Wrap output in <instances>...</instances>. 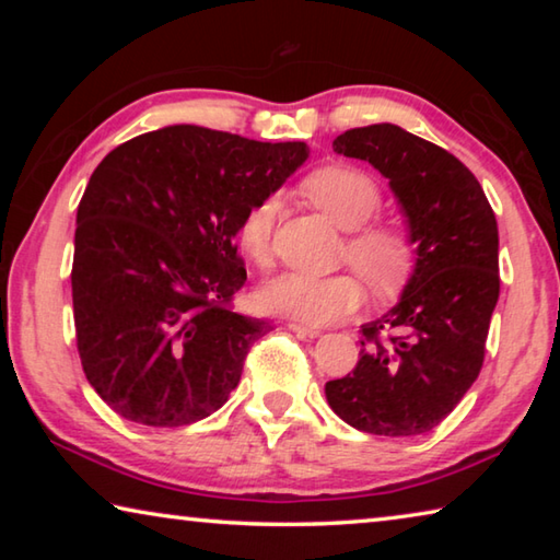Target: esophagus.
Returning a JSON list of instances; mask_svg holds the SVG:
<instances>
[{
  "label": "esophagus",
  "instance_id": "esophagus-1",
  "mask_svg": "<svg viewBox=\"0 0 560 560\" xmlns=\"http://www.w3.org/2000/svg\"><path fill=\"white\" fill-rule=\"evenodd\" d=\"M289 328L293 330V334H299V336H308V338H314V336H318V334H320V328H318V326L301 324V320H289Z\"/></svg>",
  "mask_w": 560,
  "mask_h": 560
}]
</instances>
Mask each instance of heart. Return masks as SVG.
I'll use <instances>...</instances> for the list:
<instances>
[{"label": "heart", "instance_id": "b5f03b06", "mask_svg": "<svg viewBox=\"0 0 560 560\" xmlns=\"http://www.w3.org/2000/svg\"><path fill=\"white\" fill-rule=\"evenodd\" d=\"M303 192L320 212L343 230H350L343 259L350 261L375 293L400 289L410 277L417 246L410 232L397 222H368L381 210L383 192L373 175L353 165H326L303 179ZM279 214V197L264 195L242 214L236 242L244 257L267 269L271 261V236ZM363 287L353 273L289 271L259 291V303L271 314L291 316L306 324H328L360 306Z\"/></svg>", "mask_w": 560, "mask_h": 560}]
</instances>
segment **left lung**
Masks as SVG:
<instances>
[{
    "label": "left lung",
    "mask_w": 560,
    "mask_h": 560,
    "mask_svg": "<svg viewBox=\"0 0 560 560\" xmlns=\"http://www.w3.org/2000/svg\"><path fill=\"white\" fill-rule=\"evenodd\" d=\"M334 150L390 179L417 264L400 303L360 326L358 363L326 383V397L350 428L412 438L438 428L485 363L499 301L497 217L462 160L393 122L346 130Z\"/></svg>",
    "instance_id": "left-lung-1"
}]
</instances>
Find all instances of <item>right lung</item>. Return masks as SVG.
I'll list each match as a JSON object with an SVG mask.
<instances>
[{
  "mask_svg": "<svg viewBox=\"0 0 560 560\" xmlns=\"http://www.w3.org/2000/svg\"><path fill=\"white\" fill-rule=\"evenodd\" d=\"M308 158L306 143L170 126L93 170L75 214V346L93 390L148 428H183L226 402L269 320L234 314L242 214Z\"/></svg>",
  "mask_w": 560,
  "mask_h": 560,
  "instance_id": "1",
  "label": "right lung"
}]
</instances>
